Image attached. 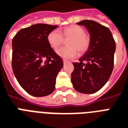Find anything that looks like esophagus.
I'll return each instance as SVG.
<instances>
[{
	"label": "esophagus",
	"mask_w": 128,
	"mask_h": 128,
	"mask_svg": "<svg viewBox=\"0 0 128 128\" xmlns=\"http://www.w3.org/2000/svg\"><path fill=\"white\" fill-rule=\"evenodd\" d=\"M63 63H64V64H66V63L69 62V61H67V60H65V59H63Z\"/></svg>",
	"instance_id": "1"
}]
</instances>
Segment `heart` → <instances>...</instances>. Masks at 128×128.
Instances as JSON below:
<instances>
[{
  "label": "heart",
  "mask_w": 128,
  "mask_h": 128,
  "mask_svg": "<svg viewBox=\"0 0 128 128\" xmlns=\"http://www.w3.org/2000/svg\"><path fill=\"white\" fill-rule=\"evenodd\" d=\"M65 39H69L67 42L68 46L58 48L56 53L63 59H73L78 54L82 55L88 50L90 46V40L86 35L84 28L78 25L68 26L63 29L61 33L55 29L48 33L47 41L52 48H57Z\"/></svg>",
  "instance_id": "b5f03b06"
}]
</instances>
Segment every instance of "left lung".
I'll list each match as a JSON object with an SVG mask.
<instances>
[{"mask_svg": "<svg viewBox=\"0 0 128 128\" xmlns=\"http://www.w3.org/2000/svg\"><path fill=\"white\" fill-rule=\"evenodd\" d=\"M84 26L90 36L88 50L78 63H73L71 83L77 92L86 94L101 90L110 78L114 68L116 42L110 30L94 20L78 22Z\"/></svg>", "mask_w": 128, "mask_h": 128, "instance_id": "8db88e82", "label": "left lung"}]
</instances>
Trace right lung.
Masks as SVG:
<instances>
[{
    "instance_id": "right-lung-1",
    "label": "right lung",
    "mask_w": 128,
    "mask_h": 128,
    "mask_svg": "<svg viewBox=\"0 0 128 128\" xmlns=\"http://www.w3.org/2000/svg\"><path fill=\"white\" fill-rule=\"evenodd\" d=\"M58 26L32 24L20 30L12 40L14 76L20 86L34 97L53 93L57 75L63 66L62 59L47 41L48 33Z\"/></svg>"
}]
</instances>
